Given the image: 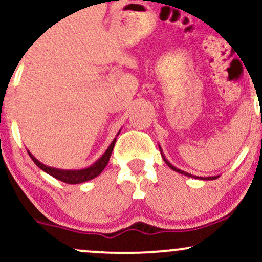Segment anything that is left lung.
<instances>
[{
  "mask_svg": "<svg viewBox=\"0 0 262 262\" xmlns=\"http://www.w3.org/2000/svg\"><path fill=\"white\" fill-rule=\"evenodd\" d=\"M159 149H160V152H161V156H162V159H164V161L166 162V165H167V166H169L170 169H172L173 171H176V172H179V173H182V175H185V176H188V177H194V179H200V180H215V179H217V177H219V176L200 177V176H193V175H191V173H188V172H185V171H182V170L177 169V167L173 166V165L171 164V162H170L169 160H167L166 158H165V155H164V152H162V150H161V146H160V145H159Z\"/></svg>",
  "mask_w": 262,
  "mask_h": 262,
  "instance_id": "1",
  "label": "left lung"
}]
</instances>
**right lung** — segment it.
<instances>
[{
  "instance_id": "add662e5",
  "label": "right lung",
  "mask_w": 262,
  "mask_h": 262,
  "mask_svg": "<svg viewBox=\"0 0 262 262\" xmlns=\"http://www.w3.org/2000/svg\"><path fill=\"white\" fill-rule=\"evenodd\" d=\"M116 140H117V138H114L112 143L110 144V146H108L106 151H104V154L102 155L101 158L95 162V164H92L91 166L86 167V169H80V170H61V169H56V167L47 166V165L41 164L40 161L37 160V159L34 158V155H32V152H29V150H27V151H28V154H29V156H31L32 160L34 161V164L37 165L39 169L43 170L44 172L49 173L50 176L55 177L56 180H60V181H62L65 183L76 185V183L86 182V181H89V180L95 179V177H97L98 175H100L102 171H103L104 167L107 166L108 161H110L111 154H112V151H113Z\"/></svg>"
}]
</instances>
